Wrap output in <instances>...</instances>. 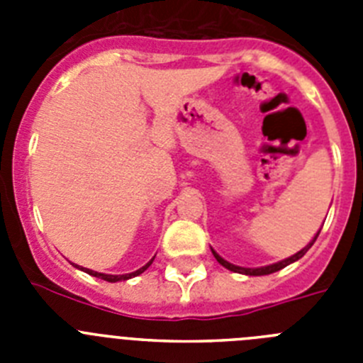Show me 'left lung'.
<instances>
[{"instance_id": "obj_1", "label": "left lung", "mask_w": 363, "mask_h": 363, "mask_svg": "<svg viewBox=\"0 0 363 363\" xmlns=\"http://www.w3.org/2000/svg\"><path fill=\"white\" fill-rule=\"evenodd\" d=\"M318 234H320V230H318V233H316V236H314V238L311 240V242L307 243V245L303 247V249H301V251H298V252H296V255H293V256H289V258L281 259V262H278V264L265 265V267H256V269H247V267H240V265H233V264H229V262H227V259H223V258H221V256L218 255L216 251H213V249H211V251H213L214 258L218 259V264H220V265H223V267H225V269H229V271H233V272H240V274H247V277H264V274H272V272L280 271V269L287 267V265H289V264H293V262H296V259H300L301 256L306 255V252L309 251L311 247H313V243L316 242V238H318Z\"/></svg>"}]
</instances>
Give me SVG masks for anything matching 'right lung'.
I'll use <instances>...</instances> for the list:
<instances>
[{
    "instance_id": "right-lung-1",
    "label": "right lung",
    "mask_w": 363,
    "mask_h": 363,
    "mask_svg": "<svg viewBox=\"0 0 363 363\" xmlns=\"http://www.w3.org/2000/svg\"><path fill=\"white\" fill-rule=\"evenodd\" d=\"M154 259V258H152ZM152 259H150L149 264L147 265H143L142 269H138V271H134V272H129V274H104V272H96V271H91V269H85V267H79V265H76V267L78 269H82V271H85L86 274H91V277H96V278H101V280H105V281H111V284H114V281H121V280H129V278H134V277H138V274H142L143 271H147V269H149V265L152 264Z\"/></svg>"
}]
</instances>
